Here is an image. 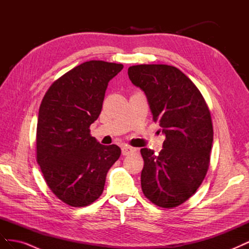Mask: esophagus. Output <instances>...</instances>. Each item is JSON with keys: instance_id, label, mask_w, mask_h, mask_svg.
<instances>
[{"instance_id": "1", "label": "esophagus", "mask_w": 249, "mask_h": 249, "mask_svg": "<svg viewBox=\"0 0 249 249\" xmlns=\"http://www.w3.org/2000/svg\"><path fill=\"white\" fill-rule=\"evenodd\" d=\"M135 152H136V148H134L132 146H127V145H124L122 147V154L124 156H127L130 154H134Z\"/></svg>"}]
</instances>
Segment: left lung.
<instances>
[{
	"label": "left lung",
	"instance_id": "1",
	"mask_svg": "<svg viewBox=\"0 0 249 249\" xmlns=\"http://www.w3.org/2000/svg\"><path fill=\"white\" fill-rule=\"evenodd\" d=\"M127 74L146 95L166 137L158 155L147 147L140 150L142 191L157 206L178 207L198 189L209 168L213 143L209 108L197 87L175 66L134 65Z\"/></svg>",
	"mask_w": 249,
	"mask_h": 249
}]
</instances>
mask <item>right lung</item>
Wrapping results in <instances>:
<instances>
[{
	"mask_svg": "<svg viewBox=\"0 0 249 249\" xmlns=\"http://www.w3.org/2000/svg\"><path fill=\"white\" fill-rule=\"evenodd\" d=\"M123 64L91 60L67 71L44 94L37 120L36 148L52 192L71 207H85L101 196L110 167L122 154L103 145L89 126L100 116L110 80Z\"/></svg>",
	"mask_w": 249,
	"mask_h": 249,
	"instance_id": "add662e5",
	"label": "right lung"
}]
</instances>
